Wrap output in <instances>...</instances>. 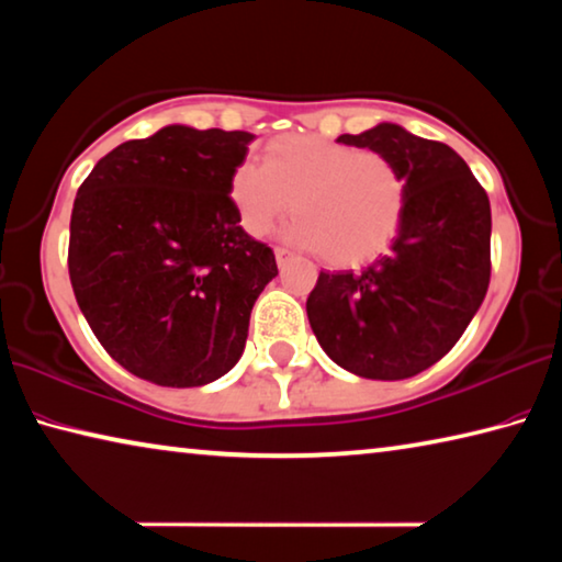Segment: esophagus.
I'll return each instance as SVG.
<instances>
[{
	"label": "esophagus",
	"instance_id": "1",
	"mask_svg": "<svg viewBox=\"0 0 562 562\" xmlns=\"http://www.w3.org/2000/svg\"><path fill=\"white\" fill-rule=\"evenodd\" d=\"M292 252L284 250V247H274V260H278V268H284V265L290 262Z\"/></svg>",
	"mask_w": 562,
	"mask_h": 562
}]
</instances>
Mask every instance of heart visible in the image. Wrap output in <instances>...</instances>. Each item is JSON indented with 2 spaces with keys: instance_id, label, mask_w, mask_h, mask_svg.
<instances>
[{
  "instance_id": "1",
  "label": "heart",
  "mask_w": 562,
  "mask_h": 562,
  "mask_svg": "<svg viewBox=\"0 0 562 562\" xmlns=\"http://www.w3.org/2000/svg\"><path fill=\"white\" fill-rule=\"evenodd\" d=\"M237 223L262 237L290 211L284 237L329 265L374 258L394 240L406 211V178L389 156L322 136L272 138L260 164L243 160L227 183Z\"/></svg>"
}]
</instances>
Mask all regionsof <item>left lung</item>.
<instances>
[{
    "label": "left lung",
    "mask_w": 562,
    "mask_h": 562,
    "mask_svg": "<svg viewBox=\"0 0 562 562\" xmlns=\"http://www.w3.org/2000/svg\"><path fill=\"white\" fill-rule=\"evenodd\" d=\"M339 144L379 150L406 178L402 227L361 270L319 272L307 297L319 347L364 379H408L469 327L491 282V203L465 160L439 140L379 123Z\"/></svg>",
    "instance_id": "1"
}]
</instances>
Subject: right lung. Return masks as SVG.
I'll return each instance as SVG.
<instances>
[{
	"mask_svg": "<svg viewBox=\"0 0 562 562\" xmlns=\"http://www.w3.org/2000/svg\"><path fill=\"white\" fill-rule=\"evenodd\" d=\"M255 136L166 126L103 156L76 193L69 278L101 347L158 386H203L243 357L278 262L227 193Z\"/></svg>",
	"mask_w": 562,
	"mask_h": 562,
	"instance_id": "1",
	"label": "right lung"
}]
</instances>
